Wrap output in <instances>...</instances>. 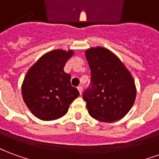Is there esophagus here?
<instances>
[{
  "label": "esophagus",
  "mask_w": 159,
  "mask_h": 159,
  "mask_svg": "<svg viewBox=\"0 0 159 159\" xmlns=\"http://www.w3.org/2000/svg\"><path fill=\"white\" fill-rule=\"evenodd\" d=\"M77 89H78V91H79V93L80 94H82V93H83V87L82 86H79V87H77Z\"/></svg>",
  "instance_id": "obj_1"
}]
</instances>
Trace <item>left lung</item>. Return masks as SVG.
Masks as SVG:
<instances>
[{"label":"left lung","mask_w":159,"mask_h":159,"mask_svg":"<svg viewBox=\"0 0 159 159\" xmlns=\"http://www.w3.org/2000/svg\"><path fill=\"white\" fill-rule=\"evenodd\" d=\"M86 58L91 70V82L83 98L89 113L105 123L121 119L135 100L136 89L131 74L107 48L89 49Z\"/></svg>","instance_id":"8db88e82"}]
</instances>
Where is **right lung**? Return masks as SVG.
I'll return each instance as SVG.
<instances>
[{"instance_id":"obj_1","label":"right lung","mask_w":159,"mask_h":159,"mask_svg":"<svg viewBox=\"0 0 159 159\" xmlns=\"http://www.w3.org/2000/svg\"><path fill=\"white\" fill-rule=\"evenodd\" d=\"M72 51L54 50L43 55L26 74L22 85L25 103L36 117L44 121L66 115L79 92L70 84V75L64 71Z\"/></svg>"}]
</instances>
